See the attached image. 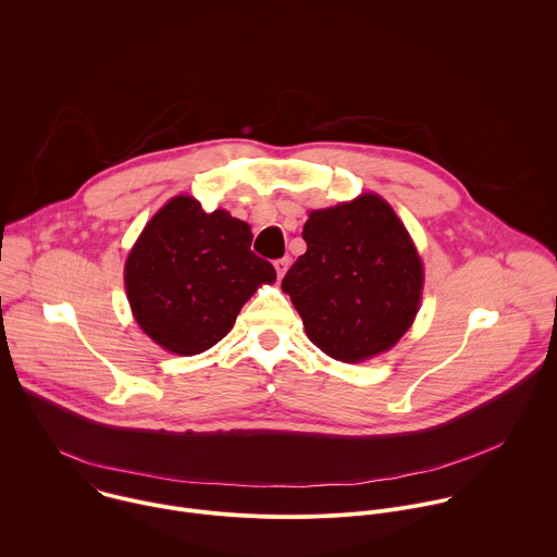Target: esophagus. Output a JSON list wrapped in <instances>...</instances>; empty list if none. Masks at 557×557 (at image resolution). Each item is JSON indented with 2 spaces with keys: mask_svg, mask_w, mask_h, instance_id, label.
<instances>
[{
  "mask_svg": "<svg viewBox=\"0 0 557 557\" xmlns=\"http://www.w3.org/2000/svg\"><path fill=\"white\" fill-rule=\"evenodd\" d=\"M288 264H290V260H288V258H280V260H275V271H277V277H284V273H286Z\"/></svg>",
  "mask_w": 557,
  "mask_h": 557,
  "instance_id": "34e87169",
  "label": "esophagus"
}]
</instances>
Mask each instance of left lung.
<instances>
[{"mask_svg":"<svg viewBox=\"0 0 557 557\" xmlns=\"http://www.w3.org/2000/svg\"><path fill=\"white\" fill-rule=\"evenodd\" d=\"M301 238L306 253L284 275L282 290L308 338L343 362L394 347L420 310L424 271L392 206L362 195L314 210Z\"/></svg>","mask_w":557,"mask_h":557,"instance_id":"1","label":"left lung"}]
</instances>
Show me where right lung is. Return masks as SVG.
<instances>
[{
	"label": "right lung",
	"mask_w": 557,
	"mask_h": 557,
	"mask_svg": "<svg viewBox=\"0 0 557 557\" xmlns=\"http://www.w3.org/2000/svg\"><path fill=\"white\" fill-rule=\"evenodd\" d=\"M251 227L225 210L203 212L193 197L170 199L133 245L124 284L139 327L163 349L195 356L216 345L271 262L251 251Z\"/></svg>",
	"instance_id": "obj_1"
}]
</instances>
